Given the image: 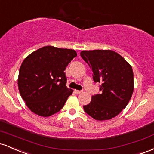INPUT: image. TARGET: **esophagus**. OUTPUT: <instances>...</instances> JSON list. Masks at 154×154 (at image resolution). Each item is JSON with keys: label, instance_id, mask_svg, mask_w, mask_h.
Masks as SVG:
<instances>
[{"label": "esophagus", "instance_id": "1", "mask_svg": "<svg viewBox=\"0 0 154 154\" xmlns=\"http://www.w3.org/2000/svg\"><path fill=\"white\" fill-rule=\"evenodd\" d=\"M82 92H83V91H80V90H75V94H81V93H82Z\"/></svg>", "mask_w": 154, "mask_h": 154}]
</instances>
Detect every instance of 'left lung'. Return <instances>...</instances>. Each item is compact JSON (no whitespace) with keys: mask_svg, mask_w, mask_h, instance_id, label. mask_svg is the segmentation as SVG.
<instances>
[{"mask_svg":"<svg viewBox=\"0 0 154 154\" xmlns=\"http://www.w3.org/2000/svg\"><path fill=\"white\" fill-rule=\"evenodd\" d=\"M81 57L93 72L94 82L101 83L100 94L91 97L84 111L98 121L114 118L124 109L134 90L132 68L111 50L82 51Z\"/></svg>","mask_w":154,"mask_h":154,"instance_id":"1","label":"left lung"}]
</instances>
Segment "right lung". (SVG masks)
<instances>
[{"label":"right lung","mask_w":154,"mask_h":154,"mask_svg":"<svg viewBox=\"0 0 154 154\" xmlns=\"http://www.w3.org/2000/svg\"><path fill=\"white\" fill-rule=\"evenodd\" d=\"M77 53L73 49L44 46L22 62L18 87L31 111L47 117L63 108L72 90L66 86L65 68Z\"/></svg>","instance_id":"1"}]
</instances>
